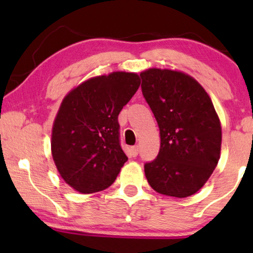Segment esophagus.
Instances as JSON below:
<instances>
[{"label": "esophagus", "instance_id": "obj_1", "mask_svg": "<svg viewBox=\"0 0 253 253\" xmlns=\"http://www.w3.org/2000/svg\"><path fill=\"white\" fill-rule=\"evenodd\" d=\"M130 153H132L133 157L138 156V153H139V146H138V145H135V146L130 147Z\"/></svg>", "mask_w": 253, "mask_h": 253}]
</instances>
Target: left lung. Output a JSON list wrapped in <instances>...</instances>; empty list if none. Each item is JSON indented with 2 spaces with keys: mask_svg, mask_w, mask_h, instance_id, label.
<instances>
[{
  "mask_svg": "<svg viewBox=\"0 0 253 253\" xmlns=\"http://www.w3.org/2000/svg\"><path fill=\"white\" fill-rule=\"evenodd\" d=\"M140 76L161 134L158 156L144 168L147 182L162 195H193L220 159L221 123L213 102L201 84L182 71L151 68Z\"/></svg>",
  "mask_w": 253,
  "mask_h": 253,
  "instance_id": "left-lung-1",
  "label": "left lung"
}]
</instances>
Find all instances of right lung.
I'll list each match as a JSON object with an SVG mask.
<instances>
[{
    "label": "right lung",
    "mask_w": 253,
    "mask_h": 253,
    "mask_svg": "<svg viewBox=\"0 0 253 253\" xmlns=\"http://www.w3.org/2000/svg\"><path fill=\"white\" fill-rule=\"evenodd\" d=\"M139 85L135 72L114 71L84 81L63 98L52 126L51 152L72 189L97 193L117 179L127 161L118 117Z\"/></svg>",
    "instance_id": "obj_1"
}]
</instances>
